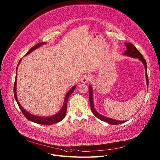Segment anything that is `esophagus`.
<instances>
[{"instance_id": "obj_1", "label": "esophagus", "mask_w": 160, "mask_h": 160, "mask_svg": "<svg viewBox=\"0 0 160 160\" xmlns=\"http://www.w3.org/2000/svg\"><path fill=\"white\" fill-rule=\"evenodd\" d=\"M90 76L88 75V74H86V75H84L83 77L81 79V81L82 83H86L88 82V81L90 80Z\"/></svg>"}]
</instances>
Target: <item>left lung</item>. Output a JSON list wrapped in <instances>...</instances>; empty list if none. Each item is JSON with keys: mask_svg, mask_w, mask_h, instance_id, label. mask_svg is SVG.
<instances>
[{"mask_svg": "<svg viewBox=\"0 0 160 160\" xmlns=\"http://www.w3.org/2000/svg\"><path fill=\"white\" fill-rule=\"evenodd\" d=\"M125 45H126V46H127V50H126L124 52L123 55L132 57L133 58H138V60H140L142 63V64L144 65L145 69L147 86V88H148V75H147V65L146 60L144 59L142 55L141 54V52L133 44H132L131 43H125ZM89 102H90L91 112H93V113L95 115V116L96 117H97L98 119H100L101 121H105L106 122H108L109 124H113V125L119 124L126 122V121H118V120H115V119L110 118V117H107L106 116H104L101 114H100L98 112H97V110H95V107H94L93 89H92V86L91 85L89 86Z\"/></svg>", "mask_w": 160, "mask_h": 160, "instance_id": "left-lung-1", "label": "left lung"}]
</instances>
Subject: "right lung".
<instances>
[{
    "instance_id": "1",
    "label": "right lung",
    "mask_w": 160,
    "mask_h": 160,
    "mask_svg": "<svg viewBox=\"0 0 160 160\" xmlns=\"http://www.w3.org/2000/svg\"><path fill=\"white\" fill-rule=\"evenodd\" d=\"M47 43L46 42H41V43H38L37 45H34L33 47H32L27 52V53L25 54L24 56L28 55V54H30V52H32L33 50L39 48L41 45H45ZM21 62V59L19 60L18 67H17L16 68V75H15V83H14V88H13V93H14V97L15 98L16 100V102L18 103L20 110H21L22 113H23V115H24V117H26L27 119H28L29 121L33 122H36V123H38L40 124H46V125H52L53 124L57 123L58 122H60L61 121H62L64 117L66 115V112H67V100H68V98L69 97V96L73 93V91L74 90V89L77 87V85L74 86L72 88H71V89L69 91H68V92L66 93L65 96V98H64V102H63V104L62 108H61V110L59 111L56 114L52 115V116H49V117H41V116H38V115H33L30 113H29L28 112H27L26 110H25L24 108H23L22 107V106L20 104V103L18 101V97H17V77H18V76H17V73H18V66L19 65V63Z\"/></svg>"
}]
</instances>
